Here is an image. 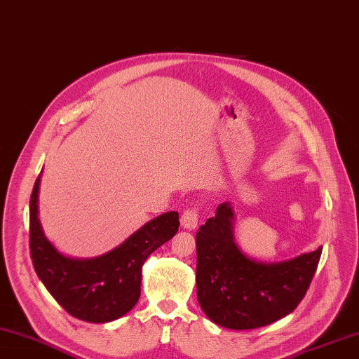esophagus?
<instances>
[{"mask_svg":"<svg viewBox=\"0 0 359 359\" xmlns=\"http://www.w3.org/2000/svg\"><path fill=\"white\" fill-rule=\"evenodd\" d=\"M181 226L184 229L192 231L198 226V209L196 208H187L181 214Z\"/></svg>","mask_w":359,"mask_h":359,"instance_id":"1","label":"esophagus"}]
</instances>
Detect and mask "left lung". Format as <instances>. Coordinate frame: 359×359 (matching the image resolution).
Segmentation results:
<instances>
[{"mask_svg":"<svg viewBox=\"0 0 359 359\" xmlns=\"http://www.w3.org/2000/svg\"><path fill=\"white\" fill-rule=\"evenodd\" d=\"M229 203L196 232V297L206 316L232 330L276 323L301 304L323 248L280 263L248 259L233 243Z\"/></svg>","mask_w":359,"mask_h":359,"instance_id":"8db88e82","label":"left lung"}]
</instances>
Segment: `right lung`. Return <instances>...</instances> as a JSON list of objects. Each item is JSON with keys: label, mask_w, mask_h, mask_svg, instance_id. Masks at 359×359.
I'll return each mask as SVG.
<instances>
[{"label": "right lung", "mask_w": 359, "mask_h": 359, "mask_svg": "<svg viewBox=\"0 0 359 359\" xmlns=\"http://www.w3.org/2000/svg\"><path fill=\"white\" fill-rule=\"evenodd\" d=\"M40 178L29 201V250L36 276L71 316L86 323H109L136 305L141 296L142 265L178 231V212L153 218L123 243L100 257H65L46 240L36 217Z\"/></svg>", "instance_id": "right-lung-1"}]
</instances>
